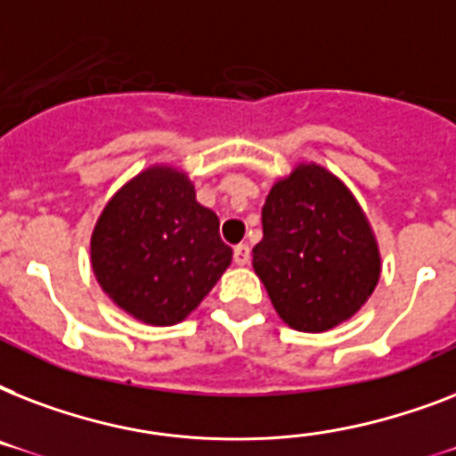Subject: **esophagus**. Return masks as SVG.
I'll list each match as a JSON object with an SVG mask.
<instances>
[{
  "mask_svg": "<svg viewBox=\"0 0 456 456\" xmlns=\"http://www.w3.org/2000/svg\"><path fill=\"white\" fill-rule=\"evenodd\" d=\"M234 263L236 265H248L250 263V248H248V243H239L234 248Z\"/></svg>",
  "mask_w": 456,
  "mask_h": 456,
  "instance_id": "obj_1",
  "label": "esophagus"
}]
</instances>
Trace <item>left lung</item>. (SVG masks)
<instances>
[{"label": "left lung", "instance_id": "left-lung-1", "mask_svg": "<svg viewBox=\"0 0 456 456\" xmlns=\"http://www.w3.org/2000/svg\"><path fill=\"white\" fill-rule=\"evenodd\" d=\"M253 267L279 317L298 331L319 333L367 303L381 257L347 186L310 163L272 186Z\"/></svg>", "mask_w": 456, "mask_h": 456}]
</instances>
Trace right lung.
I'll use <instances>...</instances> for the list:
<instances>
[{"label": "right lung", "mask_w": 456, "mask_h": 456, "mask_svg": "<svg viewBox=\"0 0 456 456\" xmlns=\"http://www.w3.org/2000/svg\"><path fill=\"white\" fill-rule=\"evenodd\" d=\"M229 263L217 215L196 200L184 172L165 165L127 182L92 234L96 281L118 307L153 326L196 310Z\"/></svg>", "instance_id": "right-lung-1"}]
</instances>
